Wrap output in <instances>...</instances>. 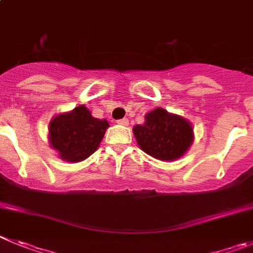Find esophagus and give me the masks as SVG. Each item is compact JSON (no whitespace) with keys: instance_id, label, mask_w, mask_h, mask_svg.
<instances>
[{"instance_id":"1","label":"esophagus","mask_w":253,"mask_h":253,"mask_svg":"<svg viewBox=\"0 0 253 253\" xmlns=\"http://www.w3.org/2000/svg\"><path fill=\"white\" fill-rule=\"evenodd\" d=\"M118 124H120V125H128V119H126V118H123V119H119L118 120Z\"/></svg>"}]
</instances>
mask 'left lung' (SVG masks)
I'll use <instances>...</instances> for the list:
<instances>
[{
  "label": "left lung",
  "mask_w": 253,
  "mask_h": 253,
  "mask_svg": "<svg viewBox=\"0 0 253 253\" xmlns=\"http://www.w3.org/2000/svg\"><path fill=\"white\" fill-rule=\"evenodd\" d=\"M133 133L140 149L159 161L180 158L193 142L191 123L162 108L149 111L144 124L135 125Z\"/></svg>",
  "instance_id": "obj_1"
}]
</instances>
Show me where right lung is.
Here are the masks:
<instances>
[{
	"label": "right lung",
	"mask_w": 253,
	"mask_h": 253,
	"mask_svg": "<svg viewBox=\"0 0 253 253\" xmlns=\"http://www.w3.org/2000/svg\"><path fill=\"white\" fill-rule=\"evenodd\" d=\"M109 128L105 119L94 118L84 105L62 113L48 124V142L62 161L78 163L98 149Z\"/></svg>",
	"instance_id": "right-lung-1"
}]
</instances>
